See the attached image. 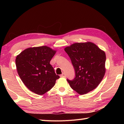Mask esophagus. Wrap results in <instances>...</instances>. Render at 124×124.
Masks as SVG:
<instances>
[{"instance_id": "34e87169", "label": "esophagus", "mask_w": 124, "mask_h": 124, "mask_svg": "<svg viewBox=\"0 0 124 124\" xmlns=\"http://www.w3.org/2000/svg\"><path fill=\"white\" fill-rule=\"evenodd\" d=\"M65 76H66V75H65L64 73H63L62 75H61V77H65Z\"/></svg>"}]
</instances>
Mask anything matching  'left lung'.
<instances>
[{"label": "left lung", "instance_id": "obj_1", "mask_svg": "<svg viewBox=\"0 0 124 124\" xmlns=\"http://www.w3.org/2000/svg\"><path fill=\"white\" fill-rule=\"evenodd\" d=\"M75 71V77L67 79L71 87L80 95L96 88L106 72L105 52L91 42L77 43L64 48Z\"/></svg>", "mask_w": 124, "mask_h": 124}]
</instances>
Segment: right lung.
Here are the masks:
<instances>
[{
	"label": "right lung",
	"instance_id": "1",
	"mask_svg": "<svg viewBox=\"0 0 124 124\" xmlns=\"http://www.w3.org/2000/svg\"><path fill=\"white\" fill-rule=\"evenodd\" d=\"M56 51L46 46L25 49L16 57L15 63L21 79L26 87L43 95L53 87L60 78L50 61Z\"/></svg>",
	"mask_w": 124,
	"mask_h": 124
}]
</instances>
